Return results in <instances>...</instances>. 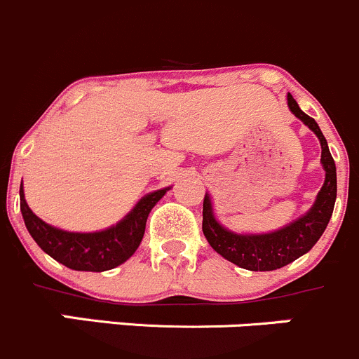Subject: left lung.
Masks as SVG:
<instances>
[{
	"mask_svg": "<svg viewBox=\"0 0 359 359\" xmlns=\"http://www.w3.org/2000/svg\"><path fill=\"white\" fill-rule=\"evenodd\" d=\"M288 107L300 121L316 133L321 144V165L325 168V184L318 193L316 201L309 212L288 226L266 234H238L226 229L213 215L212 200L205 194L203 200V234L210 247L229 262L248 271H274L293 262L316 245L327 229L334 213L337 198L335 161L328 149L327 139L320 126L311 116L299 107L295 99L288 93Z\"/></svg>",
	"mask_w": 359,
	"mask_h": 359,
	"instance_id": "1",
	"label": "left lung"
}]
</instances>
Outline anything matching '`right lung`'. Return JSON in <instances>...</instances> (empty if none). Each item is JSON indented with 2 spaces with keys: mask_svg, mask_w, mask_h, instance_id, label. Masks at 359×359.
<instances>
[{
  "mask_svg": "<svg viewBox=\"0 0 359 359\" xmlns=\"http://www.w3.org/2000/svg\"><path fill=\"white\" fill-rule=\"evenodd\" d=\"M168 189L170 187L146 194L125 219L119 220L116 226L97 233H69L43 222L25 203L22 184L20 212L32 240L52 259L69 269L102 273L126 262L135 253L144 238L149 212Z\"/></svg>",
  "mask_w": 359,
  "mask_h": 359,
  "instance_id": "obj_1",
  "label": "right lung"
}]
</instances>
